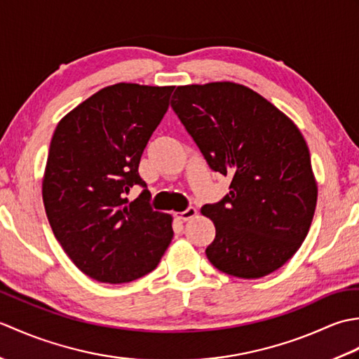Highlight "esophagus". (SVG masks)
Instances as JSON below:
<instances>
[{
    "mask_svg": "<svg viewBox=\"0 0 359 359\" xmlns=\"http://www.w3.org/2000/svg\"><path fill=\"white\" fill-rule=\"evenodd\" d=\"M196 215H197V210L194 207H188L185 211L177 212L175 216H177V219H180V220H189V219H193Z\"/></svg>",
    "mask_w": 359,
    "mask_h": 359,
    "instance_id": "obj_1",
    "label": "esophagus"
}]
</instances>
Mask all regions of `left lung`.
I'll return each instance as SVG.
<instances>
[{
    "label": "left lung",
    "instance_id": "8db88e82",
    "mask_svg": "<svg viewBox=\"0 0 359 359\" xmlns=\"http://www.w3.org/2000/svg\"><path fill=\"white\" fill-rule=\"evenodd\" d=\"M171 108L211 170L231 179L222 201L202 207L216 226L208 261L243 279L280 269L306 239L318 199L299 129L262 95L231 81L177 86Z\"/></svg>",
    "mask_w": 359,
    "mask_h": 359
}]
</instances>
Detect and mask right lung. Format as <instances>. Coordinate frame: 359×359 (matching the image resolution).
I'll return each mask as SVG.
<instances>
[{
    "instance_id": "obj_1",
    "label": "right lung",
    "mask_w": 359,
    "mask_h": 359,
    "mask_svg": "<svg viewBox=\"0 0 359 359\" xmlns=\"http://www.w3.org/2000/svg\"><path fill=\"white\" fill-rule=\"evenodd\" d=\"M172 90L117 83L79 104L53 133L43 179L46 215L65 253L98 282L148 274L174 236L172 217L151 208L139 174ZM134 184L144 191L129 203Z\"/></svg>"
}]
</instances>
